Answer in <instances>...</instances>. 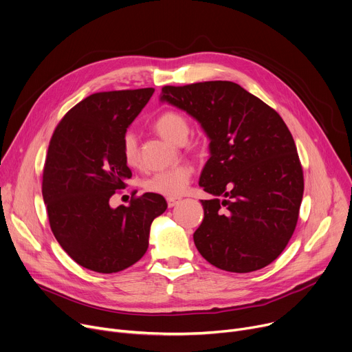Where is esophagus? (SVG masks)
Wrapping results in <instances>:
<instances>
[{"instance_id":"esophagus-1","label":"esophagus","mask_w":352,"mask_h":352,"mask_svg":"<svg viewBox=\"0 0 352 352\" xmlns=\"http://www.w3.org/2000/svg\"><path fill=\"white\" fill-rule=\"evenodd\" d=\"M181 201L178 198H167V204H168V208H173L175 205H178Z\"/></svg>"}]
</instances>
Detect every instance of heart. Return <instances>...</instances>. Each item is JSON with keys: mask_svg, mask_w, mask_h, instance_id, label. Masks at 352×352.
Instances as JSON below:
<instances>
[{"mask_svg": "<svg viewBox=\"0 0 352 352\" xmlns=\"http://www.w3.org/2000/svg\"><path fill=\"white\" fill-rule=\"evenodd\" d=\"M155 130L170 143L178 144L185 142L190 133V123L186 117L178 111H166L155 120ZM123 157L129 167H137L140 162L138 157V143L137 135L133 131H126L122 140ZM192 175V168L188 164H178L168 170L154 173L143 181L144 190L153 194H160L164 197H178L181 195L186 185H188Z\"/></svg>", "mask_w": 352, "mask_h": 352, "instance_id": "heart-1", "label": "heart"}]
</instances>
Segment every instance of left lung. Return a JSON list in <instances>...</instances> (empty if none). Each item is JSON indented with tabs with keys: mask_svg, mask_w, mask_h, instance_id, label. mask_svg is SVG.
<instances>
[{
	"mask_svg": "<svg viewBox=\"0 0 352 352\" xmlns=\"http://www.w3.org/2000/svg\"><path fill=\"white\" fill-rule=\"evenodd\" d=\"M160 102L190 114L209 138L199 186L214 198L201 201L198 252L233 273L270 265L293 235L304 191L297 148L282 117L228 80L164 86Z\"/></svg>",
	"mask_w": 352,
	"mask_h": 352,
	"instance_id": "obj_1",
	"label": "left lung"
}]
</instances>
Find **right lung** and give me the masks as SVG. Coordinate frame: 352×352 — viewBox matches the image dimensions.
<instances>
[{
  "mask_svg": "<svg viewBox=\"0 0 352 352\" xmlns=\"http://www.w3.org/2000/svg\"><path fill=\"white\" fill-rule=\"evenodd\" d=\"M154 89L90 95L58 124L46 155L42 195L51 229L62 249L93 272L116 273L148 249L153 221L166 212L161 195L146 192L130 205L111 208V195L131 171L122 140Z\"/></svg>",
  "mask_w": 352,
  "mask_h": 352,
  "instance_id": "right-lung-1",
  "label": "right lung"
}]
</instances>
